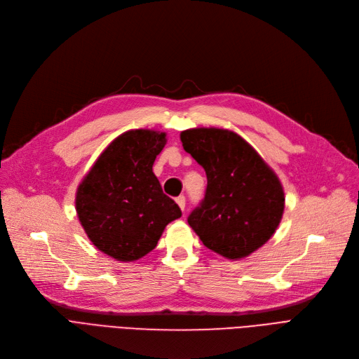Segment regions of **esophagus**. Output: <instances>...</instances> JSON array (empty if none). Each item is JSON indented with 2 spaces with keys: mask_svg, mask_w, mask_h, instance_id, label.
Listing matches in <instances>:
<instances>
[{
  "mask_svg": "<svg viewBox=\"0 0 359 359\" xmlns=\"http://www.w3.org/2000/svg\"><path fill=\"white\" fill-rule=\"evenodd\" d=\"M175 200H177V204L180 206V209L184 212V209H185V197H184V196H180V197H177Z\"/></svg>",
  "mask_w": 359,
  "mask_h": 359,
  "instance_id": "esophagus-1",
  "label": "esophagus"
}]
</instances>
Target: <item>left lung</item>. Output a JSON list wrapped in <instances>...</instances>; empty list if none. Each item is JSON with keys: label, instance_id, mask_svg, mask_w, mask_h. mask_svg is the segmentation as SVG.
Segmentation results:
<instances>
[{"label": "left lung", "instance_id": "obj_1", "mask_svg": "<svg viewBox=\"0 0 359 359\" xmlns=\"http://www.w3.org/2000/svg\"><path fill=\"white\" fill-rule=\"evenodd\" d=\"M181 142L208 175L206 194L189 216L203 244L229 260L264 245L285 209L278 175L233 131L190 128L181 133Z\"/></svg>", "mask_w": 359, "mask_h": 359}]
</instances>
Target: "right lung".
I'll return each mask as SVG.
<instances>
[{
  "mask_svg": "<svg viewBox=\"0 0 359 359\" xmlns=\"http://www.w3.org/2000/svg\"><path fill=\"white\" fill-rule=\"evenodd\" d=\"M166 134L130 130L100 153L76 193V210L89 240L118 262L142 259L156 247L178 204L163 194L153 162Z\"/></svg>",
  "mask_w": 359,
  "mask_h": 359,
  "instance_id": "add662e5",
  "label": "right lung"
}]
</instances>
